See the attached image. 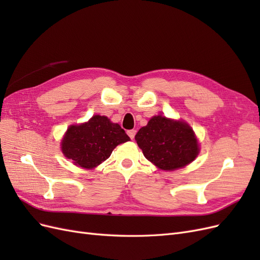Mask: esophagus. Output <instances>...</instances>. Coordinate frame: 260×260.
<instances>
[{
	"label": "esophagus",
	"mask_w": 260,
	"mask_h": 260,
	"mask_svg": "<svg viewBox=\"0 0 260 260\" xmlns=\"http://www.w3.org/2000/svg\"><path fill=\"white\" fill-rule=\"evenodd\" d=\"M136 133H137V131L136 130H129L128 131V136L130 137V139H135V137H136Z\"/></svg>",
	"instance_id": "1"
}]
</instances>
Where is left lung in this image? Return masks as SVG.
Instances as JSON below:
<instances>
[{
  "mask_svg": "<svg viewBox=\"0 0 260 260\" xmlns=\"http://www.w3.org/2000/svg\"><path fill=\"white\" fill-rule=\"evenodd\" d=\"M136 141L145 158L162 170L186 166L199 154L193 130L182 121L155 116L136 135Z\"/></svg>",
  "mask_w": 260,
  "mask_h": 260,
  "instance_id": "8db88e82",
  "label": "left lung"
}]
</instances>
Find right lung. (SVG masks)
I'll return each instance as SVG.
<instances>
[{
	"instance_id": "1",
	"label": "right lung",
	"mask_w": 260,
	"mask_h": 260,
	"mask_svg": "<svg viewBox=\"0 0 260 260\" xmlns=\"http://www.w3.org/2000/svg\"><path fill=\"white\" fill-rule=\"evenodd\" d=\"M129 140L119 124L95 115L88 122L69 127L61 141V151L77 166L91 169L106 160L118 144Z\"/></svg>"
}]
</instances>
